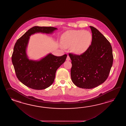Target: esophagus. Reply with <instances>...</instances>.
Returning a JSON list of instances; mask_svg holds the SVG:
<instances>
[{
  "mask_svg": "<svg viewBox=\"0 0 126 126\" xmlns=\"http://www.w3.org/2000/svg\"><path fill=\"white\" fill-rule=\"evenodd\" d=\"M66 60H67V61H69L70 60V57L69 56V55H67V56Z\"/></svg>",
  "mask_w": 126,
  "mask_h": 126,
  "instance_id": "esophagus-1",
  "label": "esophagus"
}]
</instances>
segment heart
<instances>
[{"label":"heart","mask_w":126,"mask_h":126,"mask_svg":"<svg viewBox=\"0 0 126 126\" xmlns=\"http://www.w3.org/2000/svg\"><path fill=\"white\" fill-rule=\"evenodd\" d=\"M92 39L90 32L84 30H71L64 33L61 37V43L65 47H70L77 54L84 53L91 45Z\"/></svg>","instance_id":"obj_1"}]
</instances>
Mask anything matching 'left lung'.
<instances>
[{"instance_id": "obj_1", "label": "left lung", "mask_w": 126, "mask_h": 126, "mask_svg": "<svg viewBox=\"0 0 126 126\" xmlns=\"http://www.w3.org/2000/svg\"><path fill=\"white\" fill-rule=\"evenodd\" d=\"M91 46L80 55L69 54L72 60L71 77L78 87L92 89L106 80L113 63L112 48L110 42L95 27Z\"/></svg>"}]
</instances>
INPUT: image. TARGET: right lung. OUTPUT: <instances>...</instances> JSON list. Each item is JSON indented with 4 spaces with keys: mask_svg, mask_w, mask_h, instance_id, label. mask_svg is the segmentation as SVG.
I'll return each instance as SVG.
<instances>
[{
    "mask_svg": "<svg viewBox=\"0 0 126 126\" xmlns=\"http://www.w3.org/2000/svg\"><path fill=\"white\" fill-rule=\"evenodd\" d=\"M57 28L35 26L16 41L12 56L16 77L21 83L35 90L45 89L54 82L57 70L67 58V54L56 56L50 53L40 60L29 59L27 48L30 37L35 33L52 34Z\"/></svg>",
    "mask_w": 126,
    "mask_h": 126,
    "instance_id": "right-lung-1",
    "label": "right lung"
}]
</instances>
